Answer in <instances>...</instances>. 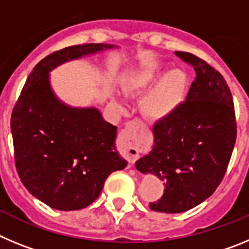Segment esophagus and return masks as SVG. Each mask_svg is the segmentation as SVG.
I'll use <instances>...</instances> for the list:
<instances>
[{
  "label": "esophagus",
  "instance_id": "obj_1",
  "mask_svg": "<svg viewBox=\"0 0 249 249\" xmlns=\"http://www.w3.org/2000/svg\"><path fill=\"white\" fill-rule=\"evenodd\" d=\"M140 127V122H129L126 128L122 129L120 138L117 142V148L122 156L128 160L129 163H135V160L138 158L140 151L136 146V129Z\"/></svg>",
  "mask_w": 249,
  "mask_h": 249
}]
</instances>
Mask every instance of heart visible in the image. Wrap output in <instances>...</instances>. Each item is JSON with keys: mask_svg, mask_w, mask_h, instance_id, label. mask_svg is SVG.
Instances as JSON below:
<instances>
[{"mask_svg": "<svg viewBox=\"0 0 249 249\" xmlns=\"http://www.w3.org/2000/svg\"><path fill=\"white\" fill-rule=\"evenodd\" d=\"M164 68L166 65L160 61H149L144 63L129 76L126 85L127 89L131 91H142L147 89L155 82ZM186 86L187 77L183 71L172 68L164 72L142 97L141 109L144 116L155 121L164 120L171 116L181 105Z\"/></svg>", "mask_w": 249, "mask_h": 249, "instance_id": "b5f03b06", "label": "heart"}]
</instances>
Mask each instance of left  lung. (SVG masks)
<instances>
[{
  "label": "left lung",
  "instance_id": "8db88e82",
  "mask_svg": "<svg viewBox=\"0 0 249 249\" xmlns=\"http://www.w3.org/2000/svg\"><path fill=\"white\" fill-rule=\"evenodd\" d=\"M196 72L186 101L153 127L155 144L136 162L143 175L163 181L151 210L182 213L206 201L230 163L237 126L230 87L218 71L188 52H176Z\"/></svg>",
  "mask_w": 249,
  "mask_h": 249
}]
</instances>
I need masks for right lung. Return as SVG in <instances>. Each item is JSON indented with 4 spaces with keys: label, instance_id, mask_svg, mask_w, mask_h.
Instances as JSON below:
<instances>
[{
    "label": "right lung",
    "instance_id": "1",
    "mask_svg": "<svg viewBox=\"0 0 249 249\" xmlns=\"http://www.w3.org/2000/svg\"><path fill=\"white\" fill-rule=\"evenodd\" d=\"M118 48L89 43L51 53L35 66L11 117L15 160L31 195L58 211L82 210L96 201L105 181L127 160L116 149L117 127L96 107L59 100L50 73L66 62Z\"/></svg>",
    "mask_w": 249,
    "mask_h": 249
}]
</instances>
